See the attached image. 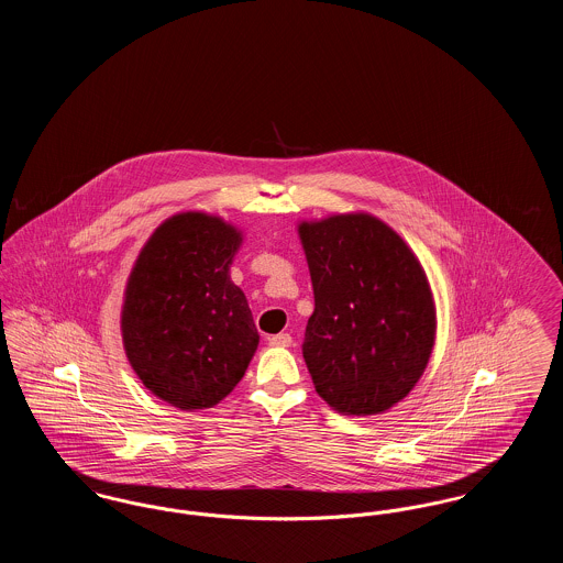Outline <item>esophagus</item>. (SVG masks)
<instances>
[{
	"label": "esophagus",
	"instance_id": "esophagus-1",
	"mask_svg": "<svg viewBox=\"0 0 563 563\" xmlns=\"http://www.w3.org/2000/svg\"><path fill=\"white\" fill-rule=\"evenodd\" d=\"M269 346H278V349H289L291 346V335L289 333H278V335H272L268 340Z\"/></svg>",
	"mask_w": 563,
	"mask_h": 563
}]
</instances>
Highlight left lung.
I'll return each mask as SVG.
<instances>
[{
  "label": "left lung",
  "instance_id": "1",
  "mask_svg": "<svg viewBox=\"0 0 563 563\" xmlns=\"http://www.w3.org/2000/svg\"><path fill=\"white\" fill-rule=\"evenodd\" d=\"M297 234L314 289L303 340L314 388L338 413H384L429 365L437 312L427 272L374 214L301 221Z\"/></svg>",
  "mask_w": 563,
  "mask_h": 563
}]
</instances>
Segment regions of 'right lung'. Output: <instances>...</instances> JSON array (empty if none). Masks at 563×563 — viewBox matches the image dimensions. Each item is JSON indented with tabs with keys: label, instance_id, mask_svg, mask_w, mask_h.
Masks as SVG:
<instances>
[{
	"label": "right lung",
	"instance_id": "1",
	"mask_svg": "<svg viewBox=\"0 0 563 563\" xmlns=\"http://www.w3.org/2000/svg\"><path fill=\"white\" fill-rule=\"evenodd\" d=\"M242 232L217 214L162 221L134 262L122 306V342L143 386L184 411L225 399L257 344L246 297L230 280Z\"/></svg>",
	"mask_w": 563,
	"mask_h": 563
}]
</instances>
